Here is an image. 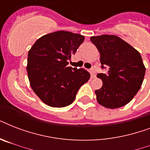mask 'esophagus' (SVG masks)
Listing matches in <instances>:
<instances>
[{
  "label": "esophagus",
  "instance_id": "esophagus-1",
  "mask_svg": "<svg viewBox=\"0 0 150 150\" xmlns=\"http://www.w3.org/2000/svg\"><path fill=\"white\" fill-rule=\"evenodd\" d=\"M90 72H91L92 77H93V78L96 77V68H95V67H93V68L90 69Z\"/></svg>",
  "mask_w": 150,
  "mask_h": 150
}]
</instances>
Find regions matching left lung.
Segmentation results:
<instances>
[{
    "mask_svg": "<svg viewBox=\"0 0 150 150\" xmlns=\"http://www.w3.org/2000/svg\"><path fill=\"white\" fill-rule=\"evenodd\" d=\"M90 40L100 52L102 68H109L107 75H97L103 86L95 91L96 100L110 109L123 107L132 100L144 79L146 68L142 57L130 44L114 35L91 36Z\"/></svg>",
    "mask_w": 150,
    "mask_h": 150,
    "instance_id": "obj_1",
    "label": "left lung"
}]
</instances>
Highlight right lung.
Returning <instances> with one entry per match:
<instances>
[{
  "mask_svg": "<svg viewBox=\"0 0 150 150\" xmlns=\"http://www.w3.org/2000/svg\"><path fill=\"white\" fill-rule=\"evenodd\" d=\"M84 36L57 31L38 39L29 50L27 73L30 86L45 104L64 107L71 104L89 74L84 68L68 67Z\"/></svg>",
  "mask_w": 150,
  "mask_h": 150,
  "instance_id": "right-lung-1",
  "label": "right lung"
}]
</instances>
